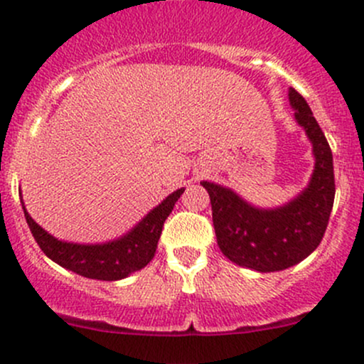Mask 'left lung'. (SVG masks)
I'll return each mask as SVG.
<instances>
[{"label":"left lung","instance_id":"8db88e82","mask_svg":"<svg viewBox=\"0 0 364 364\" xmlns=\"http://www.w3.org/2000/svg\"><path fill=\"white\" fill-rule=\"evenodd\" d=\"M295 121L313 143L311 181L294 200L277 209H259L233 190L202 181L213 205L215 238L221 252L235 264L259 273L282 271L306 259L325 235L335 198L333 157L309 105L289 90Z\"/></svg>","mask_w":364,"mask_h":364}]
</instances>
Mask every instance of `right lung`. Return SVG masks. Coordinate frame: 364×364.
I'll return each mask as SVG.
<instances>
[{"label":"right lung","mask_w":364,"mask_h":364,"mask_svg":"<svg viewBox=\"0 0 364 364\" xmlns=\"http://www.w3.org/2000/svg\"><path fill=\"white\" fill-rule=\"evenodd\" d=\"M183 191L185 188H179L164 198L124 237L107 243H95V245L58 240L43 230L27 213L23 202H20L34 240L51 261L81 277L115 282L139 271L154 259L164 223Z\"/></svg>","instance_id":"add662e5"}]
</instances>
